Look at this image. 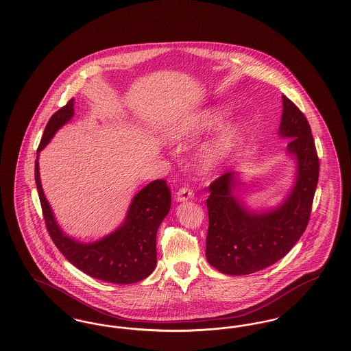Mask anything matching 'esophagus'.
<instances>
[{
    "label": "esophagus",
    "instance_id": "esophagus-1",
    "mask_svg": "<svg viewBox=\"0 0 351 351\" xmlns=\"http://www.w3.org/2000/svg\"><path fill=\"white\" fill-rule=\"evenodd\" d=\"M192 197H193V191L189 186H182L176 192V200L178 201L191 200Z\"/></svg>",
    "mask_w": 351,
    "mask_h": 351
}]
</instances>
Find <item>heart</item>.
I'll list each match as a JSON object with an SVG mask.
<instances>
[{
  "label": "heart",
  "mask_w": 351,
  "mask_h": 351,
  "mask_svg": "<svg viewBox=\"0 0 351 351\" xmlns=\"http://www.w3.org/2000/svg\"><path fill=\"white\" fill-rule=\"evenodd\" d=\"M223 118V113L218 109H210L204 112L199 117L192 119L191 122L185 123L183 126L173 130V133L171 134L172 138L175 141H182L185 139L186 136H189L191 134L195 132H199L201 129H206V128H212L218 125ZM238 136V130H229L228 133L225 134L219 141L217 145L215 146V149L212 152L206 156V166L212 167V165H215L218 159L230 149V146L233 145L234 141Z\"/></svg>",
  "instance_id": "heart-1"
}]
</instances>
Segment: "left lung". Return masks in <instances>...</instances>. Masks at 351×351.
<instances>
[{
  "mask_svg": "<svg viewBox=\"0 0 351 351\" xmlns=\"http://www.w3.org/2000/svg\"><path fill=\"white\" fill-rule=\"evenodd\" d=\"M279 133L291 139L287 147L298 159V180L278 209L254 213L245 208L232 193L233 172L223 173L209 185L205 255L219 272L249 275L272 266L295 246L308 226L319 160L308 119L285 96Z\"/></svg>",
  "mask_w": 351,
  "mask_h": 351,
  "instance_id": "8db88e82",
  "label": "left lung"
}]
</instances>
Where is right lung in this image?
I'll return each mask as SVG.
<instances>
[{"label": "right lung", "instance_id": "right-lung-1", "mask_svg": "<svg viewBox=\"0 0 351 351\" xmlns=\"http://www.w3.org/2000/svg\"><path fill=\"white\" fill-rule=\"evenodd\" d=\"M72 116L73 99L51 116L36 154ZM35 184L51 239L75 267L95 279L117 284L143 280L154 271L156 266V232L171 209V189L166 180H154L138 192L123 225L95 243L77 242L58 226L42 189L38 158L35 160Z\"/></svg>", "mask_w": 351, "mask_h": 351}]
</instances>
